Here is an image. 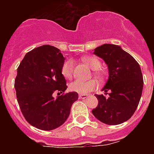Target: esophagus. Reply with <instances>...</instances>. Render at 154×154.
Here are the masks:
<instances>
[{
  "instance_id": "1",
  "label": "esophagus",
  "mask_w": 154,
  "mask_h": 154,
  "mask_svg": "<svg viewBox=\"0 0 154 154\" xmlns=\"http://www.w3.org/2000/svg\"><path fill=\"white\" fill-rule=\"evenodd\" d=\"M88 97V95H83V94H79V98L80 99H85Z\"/></svg>"
}]
</instances>
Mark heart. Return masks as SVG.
Instances as JSON below:
<instances>
[{
    "mask_svg": "<svg viewBox=\"0 0 154 154\" xmlns=\"http://www.w3.org/2000/svg\"><path fill=\"white\" fill-rule=\"evenodd\" d=\"M82 61L86 64L92 70H94V74L99 79H103V74L99 70L101 68V62L97 58L93 56H85L82 58ZM73 62L68 60L63 64L62 68V75L67 79H71L73 76ZM97 87V82L95 80L91 79L88 81L83 80H75L71 82L69 89L72 92H77L79 94H87L88 92L94 90Z\"/></svg>",
    "mask_w": 154,
    "mask_h": 154,
    "instance_id": "1",
    "label": "heart"
}]
</instances>
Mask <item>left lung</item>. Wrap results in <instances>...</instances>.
Instances as JSON below:
<instances>
[{
    "mask_svg": "<svg viewBox=\"0 0 154 154\" xmlns=\"http://www.w3.org/2000/svg\"><path fill=\"white\" fill-rule=\"evenodd\" d=\"M93 53L108 66L109 78L102 91L109 92V96L95 95L99 103L92 114L105 124L124 123L135 112L142 95L143 80L140 65L116 45L104 44Z\"/></svg>",
    "mask_w": 154,
    "mask_h": 154,
    "instance_id": "obj_1",
    "label": "left lung"
}]
</instances>
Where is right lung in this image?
Instances as JSON below:
<instances>
[{"label": "right lung", "mask_w": 154, "mask_h": 154, "mask_svg": "<svg viewBox=\"0 0 154 154\" xmlns=\"http://www.w3.org/2000/svg\"><path fill=\"white\" fill-rule=\"evenodd\" d=\"M65 58L60 50L45 45L30 51L19 65L14 81L17 103L23 116L31 126L52 130L65 123L71 107L78 99L77 92H54L67 89L62 74Z\"/></svg>", "instance_id": "1"}]
</instances>
